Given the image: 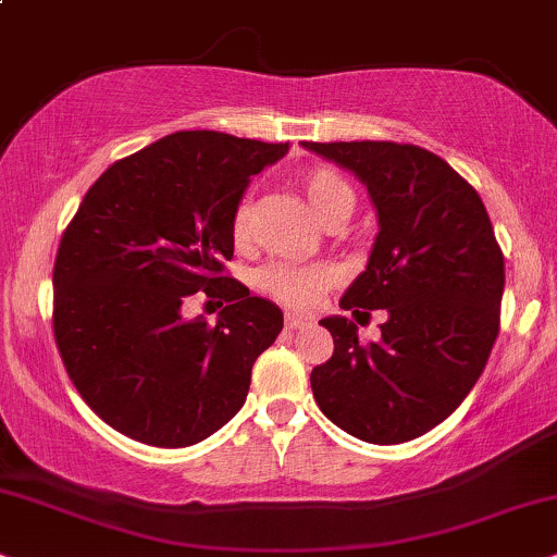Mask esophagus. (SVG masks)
<instances>
[{
  "mask_svg": "<svg viewBox=\"0 0 557 557\" xmlns=\"http://www.w3.org/2000/svg\"><path fill=\"white\" fill-rule=\"evenodd\" d=\"M308 323H311V321H308L306 315H298V313H287V315H285V326H287V329H293V331L306 329Z\"/></svg>",
  "mask_w": 557,
  "mask_h": 557,
  "instance_id": "34e87169",
  "label": "esophagus"
}]
</instances>
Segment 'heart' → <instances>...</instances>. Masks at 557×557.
<instances>
[{
    "mask_svg": "<svg viewBox=\"0 0 557 557\" xmlns=\"http://www.w3.org/2000/svg\"><path fill=\"white\" fill-rule=\"evenodd\" d=\"M302 193H306L308 206L319 221L326 226L329 221H347L355 210L357 195L347 180L334 169H313L302 177ZM231 236L236 246H246L251 242V206L249 200H242L231 218ZM336 272L331 267H298L287 262H274L259 272V287L295 311H308L326 287L334 285Z\"/></svg>",
    "mask_w": 557,
    "mask_h": 557,
    "instance_id": "obj_1",
    "label": "heart"
}]
</instances>
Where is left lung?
<instances>
[{"label": "left lung", "instance_id": "1", "mask_svg": "<svg viewBox=\"0 0 557 557\" xmlns=\"http://www.w3.org/2000/svg\"><path fill=\"white\" fill-rule=\"evenodd\" d=\"M368 187L377 236L339 306L385 308L380 342L344 315L319 321L334 355L311 372L315 404L344 432L400 445L466 400L498 336L504 255L481 195L445 159L411 144H302Z\"/></svg>", "mask_w": 557, "mask_h": 557}]
</instances>
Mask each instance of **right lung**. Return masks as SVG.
<instances>
[{
  "label": "right lung",
  "mask_w": 557,
  "mask_h": 557,
  "mask_svg": "<svg viewBox=\"0 0 557 557\" xmlns=\"http://www.w3.org/2000/svg\"><path fill=\"white\" fill-rule=\"evenodd\" d=\"M290 144L180 131L115 161L84 195L53 267V334L91 411L131 440L189 447L244 406L283 311L223 277L249 180ZM206 292L215 327L181 308Z\"/></svg>",
  "instance_id": "right-lung-1"
}]
</instances>
